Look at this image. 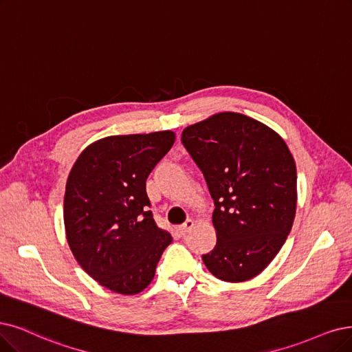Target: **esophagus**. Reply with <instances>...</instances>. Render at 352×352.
<instances>
[{"label":"esophagus","instance_id":"1","mask_svg":"<svg viewBox=\"0 0 352 352\" xmlns=\"http://www.w3.org/2000/svg\"><path fill=\"white\" fill-rule=\"evenodd\" d=\"M192 226H194V220L188 219V220H186V222H184L183 225L178 226V232L181 233V235H186L187 232H190V230L192 229Z\"/></svg>","mask_w":352,"mask_h":352}]
</instances>
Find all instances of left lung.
Masks as SVG:
<instances>
[{
  "label": "left lung",
  "instance_id": "8db88e82",
  "mask_svg": "<svg viewBox=\"0 0 352 352\" xmlns=\"http://www.w3.org/2000/svg\"><path fill=\"white\" fill-rule=\"evenodd\" d=\"M181 142L214 203L217 242L201 256L204 265L223 281L254 278L293 226L297 173L287 145L268 126L232 111L186 127Z\"/></svg>",
  "mask_w": 352,
  "mask_h": 352
}]
</instances>
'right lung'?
<instances>
[{"label":"right lung","mask_w":352,"mask_h":352,"mask_svg":"<svg viewBox=\"0 0 352 352\" xmlns=\"http://www.w3.org/2000/svg\"><path fill=\"white\" fill-rule=\"evenodd\" d=\"M174 142L169 130L104 138L71 169L63 199L69 248L87 274L111 292L146 289L173 242L149 210L146 178Z\"/></svg>","instance_id":"add662e5"}]
</instances>
